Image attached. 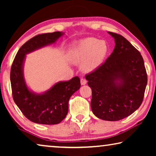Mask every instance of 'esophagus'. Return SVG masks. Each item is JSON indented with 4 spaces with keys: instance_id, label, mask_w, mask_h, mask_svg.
<instances>
[{
    "instance_id": "1",
    "label": "esophagus",
    "mask_w": 156,
    "mask_h": 156,
    "mask_svg": "<svg viewBox=\"0 0 156 156\" xmlns=\"http://www.w3.org/2000/svg\"><path fill=\"white\" fill-rule=\"evenodd\" d=\"M80 83L82 85H84V84H87V80L84 78H81L80 79Z\"/></svg>"
}]
</instances>
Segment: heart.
Wrapping results in <instances>:
<instances>
[{
	"instance_id": "b5f03b06",
	"label": "heart",
	"mask_w": 156,
	"mask_h": 156,
	"mask_svg": "<svg viewBox=\"0 0 156 156\" xmlns=\"http://www.w3.org/2000/svg\"><path fill=\"white\" fill-rule=\"evenodd\" d=\"M108 51L107 43L94 38L83 39L69 51V58L76 65L83 64V69L91 72L102 64Z\"/></svg>"
}]
</instances>
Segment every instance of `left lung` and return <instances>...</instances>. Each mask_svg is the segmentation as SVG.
Wrapping results in <instances>:
<instances>
[{
	"label": "left lung",
	"mask_w": 156,
	"mask_h": 156,
	"mask_svg": "<svg viewBox=\"0 0 156 156\" xmlns=\"http://www.w3.org/2000/svg\"><path fill=\"white\" fill-rule=\"evenodd\" d=\"M108 33L114 38V49L105 63L85 78L92 91L94 114L104 120L118 121L141 105L147 75L140 53L122 36Z\"/></svg>",
	"instance_id": "left-lung-1"
}]
</instances>
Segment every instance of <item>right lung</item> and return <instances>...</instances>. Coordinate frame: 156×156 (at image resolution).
<instances>
[{"label": "right lung", "instance_id": "right-lung-1", "mask_svg": "<svg viewBox=\"0 0 156 156\" xmlns=\"http://www.w3.org/2000/svg\"><path fill=\"white\" fill-rule=\"evenodd\" d=\"M64 35L62 31L39 34L31 38L18 50L10 73L12 96L16 105L27 119L41 125H56L66 117L70 97L80 87L78 76L68 81H60L41 94L28 87L23 67L26 55L56 43Z\"/></svg>", "mask_w": 156, "mask_h": 156}]
</instances>
